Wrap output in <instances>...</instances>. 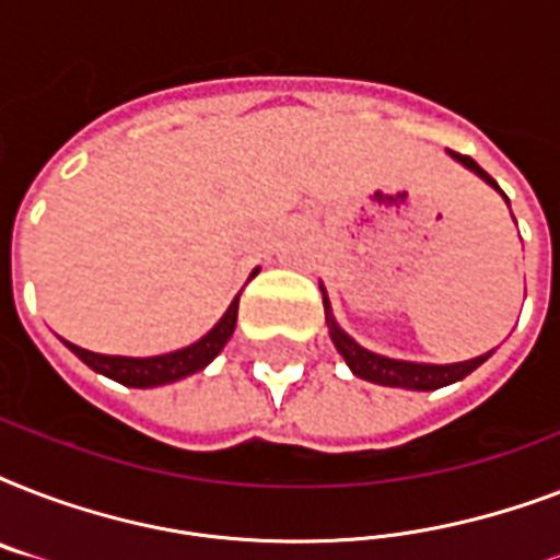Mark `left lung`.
<instances>
[{"instance_id":"obj_1","label":"left lung","mask_w":560,"mask_h":560,"mask_svg":"<svg viewBox=\"0 0 560 560\" xmlns=\"http://www.w3.org/2000/svg\"><path fill=\"white\" fill-rule=\"evenodd\" d=\"M451 156L456 162H462L465 168L474 171L479 179H486L488 186H494L497 191H500V186H497L494 179L488 177L486 171L479 168L477 162L470 160V156H462V153H453V151H451ZM505 202H509V197H505ZM323 305H325V323H328V334H331L334 346H337V351L342 354V360L349 363L351 372L369 383H381V386H400V389H416V392H433V389H442V386H447V383L462 381L465 374H470L474 369L482 366V363L491 358V351H488V354H482V358L465 360V363H447V366L383 358V354H374V351L363 349L360 342L351 340L349 334L342 331L340 325H337V319H334V314H331V302H328V296H325V288H323Z\"/></svg>"}]
</instances>
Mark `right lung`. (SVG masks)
Returning <instances> with one entry per match:
<instances>
[{
	"label": "right lung",
	"instance_id": "right-lung-1",
	"mask_svg": "<svg viewBox=\"0 0 560 560\" xmlns=\"http://www.w3.org/2000/svg\"><path fill=\"white\" fill-rule=\"evenodd\" d=\"M258 270H253V276ZM249 276V279H253ZM237 299H232V305L226 307V314L220 316V323L211 328L206 337H200L197 342L186 346V349L171 351V354H160V358H113V354H95V351H86L81 346H72L66 342L72 354L86 363L90 369H95L98 374H107L113 381L125 383V386H136V389H151V386H165V383L183 381L188 374L200 372L218 358L223 346L229 342L232 331H235L237 323Z\"/></svg>",
	"mask_w": 560,
	"mask_h": 560
}]
</instances>
